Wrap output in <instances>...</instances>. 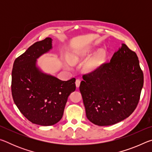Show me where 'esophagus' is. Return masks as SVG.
<instances>
[{
  "instance_id": "34e87169",
  "label": "esophagus",
  "mask_w": 152,
  "mask_h": 152,
  "mask_svg": "<svg viewBox=\"0 0 152 152\" xmlns=\"http://www.w3.org/2000/svg\"><path fill=\"white\" fill-rule=\"evenodd\" d=\"M75 83H76V86L77 88H78V87L80 86V80L76 79Z\"/></svg>"
}]
</instances>
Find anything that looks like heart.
<instances>
[{"instance_id":"b5f03b06","label":"heart","mask_w":152,"mask_h":152,"mask_svg":"<svg viewBox=\"0 0 152 152\" xmlns=\"http://www.w3.org/2000/svg\"><path fill=\"white\" fill-rule=\"evenodd\" d=\"M87 53H88V51L86 50H82L80 51H78V52L75 53L72 56V61L73 62H76V61L84 58L87 55ZM102 56H103V54H102V53L101 52L94 58L92 59V60L88 63V66H87L88 69H89V70H92V69L96 68V67L100 64V62H101L102 58Z\"/></svg>"}]
</instances>
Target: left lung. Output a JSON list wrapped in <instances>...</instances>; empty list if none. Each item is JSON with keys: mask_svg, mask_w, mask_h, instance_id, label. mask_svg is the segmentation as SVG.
Wrapping results in <instances>:
<instances>
[{"mask_svg": "<svg viewBox=\"0 0 152 152\" xmlns=\"http://www.w3.org/2000/svg\"><path fill=\"white\" fill-rule=\"evenodd\" d=\"M79 89L90 121L112 125L129 117L137 107L143 85L137 56L123 43L109 62L82 76Z\"/></svg>", "mask_w": 152, "mask_h": 152, "instance_id": "1", "label": "left lung"}]
</instances>
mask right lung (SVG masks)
Listing matches in <instances>:
<instances>
[{"label":"right lung","mask_w":152,"mask_h":152,"mask_svg":"<svg viewBox=\"0 0 152 152\" xmlns=\"http://www.w3.org/2000/svg\"><path fill=\"white\" fill-rule=\"evenodd\" d=\"M51 42L47 37L30 46L16 58L12 70L11 92L15 104L29 121L43 126L60 121L68 97L76 90L74 78L61 80L36 66L37 59L52 48Z\"/></svg>","instance_id":"add662e5"}]
</instances>
